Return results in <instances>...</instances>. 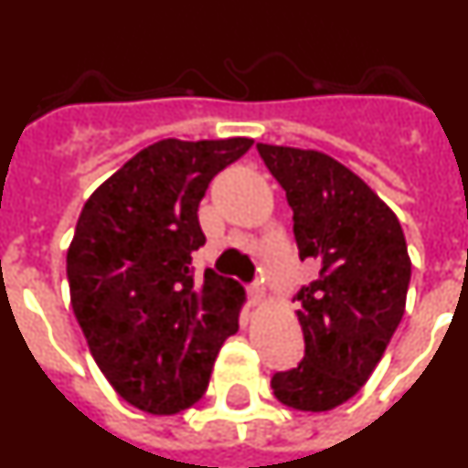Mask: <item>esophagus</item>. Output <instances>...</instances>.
<instances>
[{
  "mask_svg": "<svg viewBox=\"0 0 468 468\" xmlns=\"http://www.w3.org/2000/svg\"><path fill=\"white\" fill-rule=\"evenodd\" d=\"M248 295H250V302H253V304L262 302V297H264L262 283H253V285H250V288H248Z\"/></svg>",
  "mask_w": 468,
  "mask_h": 468,
  "instance_id": "1",
  "label": "esophagus"
}]
</instances>
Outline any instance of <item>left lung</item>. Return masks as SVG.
<instances>
[{"instance_id":"8db88e82","label":"left lung","mask_w":468,"mask_h":468,"mask_svg":"<svg viewBox=\"0 0 468 468\" xmlns=\"http://www.w3.org/2000/svg\"><path fill=\"white\" fill-rule=\"evenodd\" d=\"M258 152L285 189L300 260L318 264L295 295L304 358L274 373L271 388L295 410H333L361 391L403 318L412 270L403 229L333 156L264 143Z\"/></svg>"}]
</instances>
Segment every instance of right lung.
<instances>
[{"label": "right lung", "mask_w": 468, "mask_h": 468, "mask_svg": "<svg viewBox=\"0 0 468 468\" xmlns=\"http://www.w3.org/2000/svg\"><path fill=\"white\" fill-rule=\"evenodd\" d=\"M250 138L159 140L90 194L68 250L74 316L123 400L176 415L206 394L218 351L239 330L243 288L204 271L198 204Z\"/></svg>", "instance_id": "right-lung-1"}]
</instances>
